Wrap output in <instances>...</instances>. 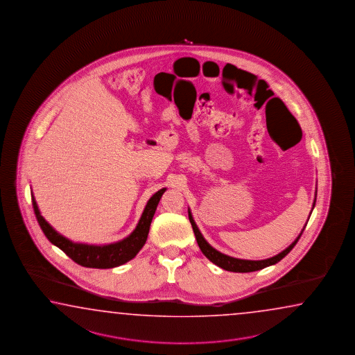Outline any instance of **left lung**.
Masks as SVG:
<instances>
[{"mask_svg":"<svg viewBox=\"0 0 355 355\" xmlns=\"http://www.w3.org/2000/svg\"><path fill=\"white\" fill-rule=\"evenodd\" d=\"M316 193H318V191H315V200H313V207H315V202H316ZM188 213L189 220L191 223V227H193V230H194L196 242H198L199 248L202 250V254L208 258L210 262L216 264L218 267H220V268L225 270V271L230 272H242V273H244V272L258 271V270H262V268H266V267L272 266V264L277 263L282 258L287 256V254L291 252L292 248L299 242L300 236L302 234V232H304L306 227L305 224V227H304V230H301L299 236H297L285 250H282L281 253H278L277 256H273V257L267 258V259H262V261H250V259H239V258L230 257V256H227V254H224V253H220V252L216 250V248H213V247L205 241V238L202 236L200 230L198 228V225L195 224L194 218L191 216L190 209H188ZM310 216H311V213H310ZM307 220H309V219H307Z\"/></svg>","mask_w":355,"mask_h":355,"instance_id":"8db88e82","label":"left lung"}]
</instances>
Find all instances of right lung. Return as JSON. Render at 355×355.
Listing matches in <instances>:
<instances>
[{"label": "right lung", "mask_w": 355, "mask_h": 355, "mask_svg": "<svg viewBox=\"0 0 355 355\" xmlns=\"http://www.w3.org/2000/svg\"><path fill=\"white\" fill-rule=\"evenodd\" d=\"M166 188L161 189L157 193L150 198L144 213L139 218V224L130 236L116 242V243L105 244V245H93V244L74 243L68 238L59 234L49 223L46 222L37 208L34 194H31L33 207L35 211L36 219L42 228L45 236L58 248L71 258L76 263L89 268H113L121 264L125 263L136 257L139 250L146 243L150 225L153 222V214L160 202L161 196L165 193Z\"/></svg>", "instance_id": "obj_1"}]
</instances>
